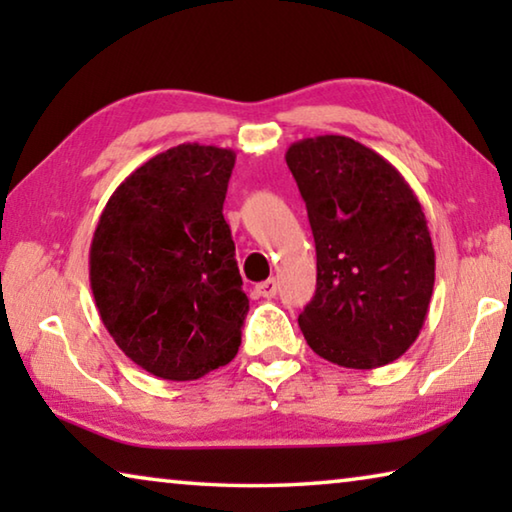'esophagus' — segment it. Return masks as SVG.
Listing matches in <instances>:
<instances>
[{"instance_id": "1", "label": "esophagus", "mask_w": 512, "mask_h": 512, "mask_svg": "<svg viewBox=\"0 0 512 512\" xmlns=\"http://www.w3.org/2000/svg\"><path fill=\"white\" fill-rule=\"evenodd\" d=\"M255 291H257V296H262V298H273L277 293V282L273 280V277H268V280L257 284Z\"/></svg>"}]
</instances>
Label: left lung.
Returning <instances> with one entry per match:
<instances>
[{
  "label": "left lung",
  "instance_id": "obj_1",
  "mask_svg": "<svg viewBox=\"0 0 512 512\" xmlns=\"http://www.w3.org/2000/svg\"><path fill=\"white\" fill-rule=\"evenodd\" d=\"M284 158L316 241V296L298 316L309 348L357 370L400 359L436 280L418 196L391 162L345 135L307 137Z\"/></svg>",
  "mask_w": 512,
  "mask_h": 512
}]
</instances>
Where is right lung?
I'll return each mask as SVG.
<instances>
[{
    "label": "right lung",
    "instance_id": "obj_1",
    "mask_svg": "<svg viewBox=\"0 0 512 512\" xmlns=\"http://www.w3.org/2000/svg\"><path fill=\"white\" fill-rule=\"evenodd\" d=\"M235 151L178 144L121 183L90 246V287L137 366L192 381L235 359L248 296L223 201Z\"/></svg>",
    "mask_w": 512,
    "mask_h": 512
}]
</instances>
